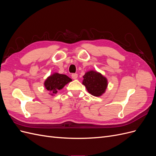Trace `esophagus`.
<instances>
[{
  "label": "esophagus",
  "instance_id": "esophagus-1",
  "mask_svg": "<svg viewBox=\"0 0 156 156\" xmlns=\"http://www.w3.org/2000/svg\"><path fill=\"white\" fill-rule=\"evenodd\" d=\"M78 77V75L77 73H73L72 74V77L73 79H76Z\"/></svg>",
  "mask_w": 156,
  "mask_h": 156
}]
</instances>
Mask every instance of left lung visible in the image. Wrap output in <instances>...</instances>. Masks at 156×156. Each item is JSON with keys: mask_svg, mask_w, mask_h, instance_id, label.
<instances>
[{"mask_svg": "<svg viewBox=\"0 0 156 156\" xmlns=\"http://www.w3.org/2000/svg\"><path fill=\"white\" fill-rule=\"evenodd\" d=\"M83 84L88 92L94 96H100L104 94L108 83L106 77L96 71L90 70L83 76Z\"/></svg>", "mask_w": 156, "mask_h": 156, "instance_id": "left-lung-1", "label": "left lung"}]
</instances>
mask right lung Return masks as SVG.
I'll return each mask as SVG.
<instances>
[{
    "instance_id": "obj_1",
    "label": "right lung",
    "mask_w": 156,
    "mask_h": 156,
    "mask_svg": "<svg viewBox=\"0 0 156 156\" xmlns=\"http://www.w3.org/2000/svg\"><path fill=\"white\" fill-rule=\"evenodd\" d=\"M72 81V79L67 75L55 73L47 78L44 83V86L51 92V95L53 96L54 94L57 93L58 90L62 89L66 84Z\"/></svg>"
}]
</instances>
